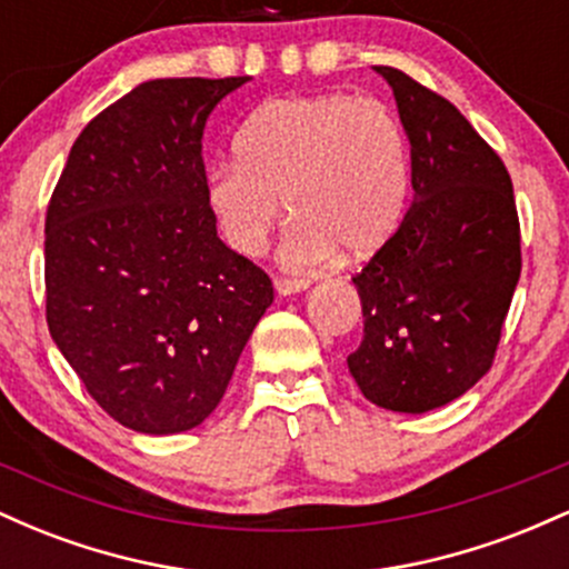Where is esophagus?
<instances>
[{"label": "esophagus", "mask_w": 569, "mask_h": 569, "mask_svg": "<svg viewBox=\"0 0 569 569\" xmlns=\"http://www.w3.org/2000/svg\"><path fill=\"white\" fill-rule=\"evenodd\" d=\"M310 286V280L305 278H276V289L280 297H291V293L305 291Z\"/></svg>", "instance_id": "1"}]
</instances>
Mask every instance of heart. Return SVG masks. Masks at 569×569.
<instances>
[{
	"mask_svg": "<svg viewBox=\"0 0 569 569\" xmlns=\"http://www.w3.org/2000/svg\"><path fill=\"white\" fill-rule=\"evenodd\" d=\"M238 160L211 168L208 211L240 257L264 253L280 219L289 267L321 264L335 248L371 257L398 230L409 192L407 141L396 114L369 96L272 98L240 128Z\"/></svg>",
	"mask_w": 569,
	"mask_h": 569,
	"instance_id": "b5f03b06",
	"label": "heart"
}]
</instances>
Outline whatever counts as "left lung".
<instances>
[{"label":"left lung","instance_id":"1","mask_svg":"<svg viewBox=\"0 0 569 569\" xmlns=\"http://www.w3.org/2000/svg\"><path fill=\"white\" fill-rule=\"evenodd\" d=\"M411 143L415 202L356 272L363 339L348 356L377 407L420 415L473 388L498 352L521 272V232L506 166L455 103L393 67Z\"/></svg>","mask_w":569,"mask_h":569}]
</instances>
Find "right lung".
<instances>
[{"mask_svg":"<svg viewBox=\"0 0 569 569\" xmlns=\"http://www.w3.org/2000/svg\"><path fill=\"white\" fill-rule=\"evenodd\" d=\"M243 82H141L84 126L50 198V337L98 407L139 433L200 426L272 305V280L221 243L206 200L202 130Z\"/></svg>","mask_w":569,"mask_h":569,"instance_id":"add662e5","label":"right lung"}]
</instances>
